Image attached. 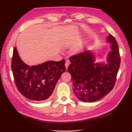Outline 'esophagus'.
Wrapping results in <instances>:
<instances>
[{"instance_id": "esophagus-1", "label": "esophagus", "mask_w": 132, "mask_h": 132, "mask_svg": "<svg viewBox=\"0 0 132 132\" xmlns=\"http://www.w3.org/2000/svg\"><path fill=\"white\" fill-rule=\"evenodd\" d=\"M70 64V61L69 60H67L66 62H65V68L66 69L68 68V67L69 66V65Z\"/></svg>"}]
</instances>
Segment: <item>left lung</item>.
Masks as SVG:
<instances>
[{
	"label": "left lung",
	"mask_w": 132,
	"mask_h": 132,
	"mask_svg": "<svg viewBox=\"0 0 132 132\" xmlns=\"http://www.w3.org/2000/svg\"><path fill=\"white\" fill-rule=\"evenodd\" d=\"M110 50L106 62H96L95 54L87 50L71 56L68 72L71 75L73 92L84 102H94L108 95L113 88L120 65L118 44L110 34L106 38Z\"/></svg>",
	"instance_id": "8db88e82"
}]
</instances>
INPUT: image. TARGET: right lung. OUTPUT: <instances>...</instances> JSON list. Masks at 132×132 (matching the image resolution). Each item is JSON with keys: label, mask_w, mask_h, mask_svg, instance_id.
Wrapping results in <instances>:
<instances>
[{"label": "right lung", "mask_w": 132, "mask_h": 132, "mask_svg": "<svg viewBox=\"0 0 132 132\" xmlns=\"http://www.w3.org/2000/svg\"><path fill=\"white\" fill-rule=\"evenodd\" d=\"M11 68L19 92L31 100H45L52 95L57 82L65 71V60L48 61L29 66L20 59L13 48Z\"/></svg>", "instance_id": "right-lung-1"}]
</instances>
